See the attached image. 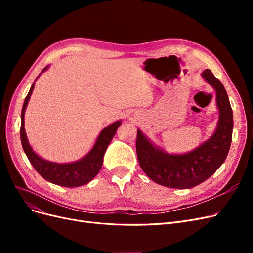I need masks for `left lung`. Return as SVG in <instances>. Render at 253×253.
I'll return each instance as SVG.
<instances>
[{"mask_svg": "<svg viewBox=\"0 0 253 253\" xmlns=\"http://www.w3.org/2000/svg\"><path fill=\"white\" fill-rule=\"evenodd\" d=\"M202 77L215 89L218 121L209 139L185 154H169L137 129L136 152L142 171L158 185L174 189H190L208 179L224 164L230 149L233 113L227 91L210 70Z\"/></svg>", "mask_w": 253, "mask_h": 253, "instance_id": "obj_1", "label": "left lung"}]
</instances>
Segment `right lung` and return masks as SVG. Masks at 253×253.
<instances>
[{
  "label": "right lung",
  "mask_w": 253,
  "mask_h": 253,
  "mask_svg": "<svg viewBox=\"0 0 253 253\" xmlns=\"http://www.w3.org/2000/svg\"><path fill=\"white\" fill-rule=\"evenodd\" d=\"M47 68L48 66L45 67L42 73L46 71ZM38 77H39V76H38ZM34 87L35 82L33 83V85L30 87L25 98L21 113L20 137L23 150H24L27 158L29 159L32 166L35 168V170L39 173L44 179H46L51 183H55V185L66 188H74L86 185V183H88L93 179L99 173V171H100L103 164L104 153L106 149H108L110 142L112 141L114 135L116 134L117 128L121 125V120L115 121L112 125L104 127L101 133L99 134L94 147L91 148V150L85 156L77 160V162L68 164H58L49 162V160L44 159L38 154H36V152L33 150L32 147H30V144L28 142L24 127L25 110L27 108L30 96L33 94Z\"/></svg>",
  "instance_id": "obj_1"
}]
</instances>
